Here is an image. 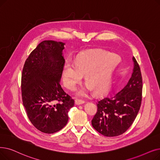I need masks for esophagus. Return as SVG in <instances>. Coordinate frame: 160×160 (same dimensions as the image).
Masks as SVG:
<instances>
[{"instance_id":"obj_1","label":"esophagus","mask_w":160,"mask_h":160,"mask_svg":"<svg viewBox=\"0 0 160 160\" xmlns=\"http://www.w3.org/2000/svg\"><path fill=\"white\" fill-rule=\"evenodd\" d=\"M83 103H84V101L83 100H80V99H76L75 100L76 105H82V104H83Z\"/></svg>"}]
</instances>
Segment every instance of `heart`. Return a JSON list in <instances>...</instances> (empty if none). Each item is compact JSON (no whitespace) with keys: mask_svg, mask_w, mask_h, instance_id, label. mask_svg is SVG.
Returning a JSON list of instances; mask_svg holds the SVG:
<instances>
[{"mask_svg":"<svg viewBox=\"0 0 160 160\" xmlns=\"http://www.w3.org/2000/svg\"><path fill=\"white\" fill-rule=\"evenodd\" d=\"M120 61L116 54H109L100 51H92L81 55L75 64L67 61L63 69L65 86L74 89L84 74L87 85L78 92V95L84 97L93 90L96 94L103 92L109 86L113 72Z\"/></svg>","mask_w":160,"mask_h":160,"instance_id":"heart-1","label":"heart"}]
</instances>
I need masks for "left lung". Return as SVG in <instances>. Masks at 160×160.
I'll list each match as a JSON object with an SVG mask.
<instances>
[{
  "instance_id": "1",
  "label": "left lung",
  "mask_w": 160,
  "mask_h": 160,
  "mask_svg": "<svg viewBox=\"0 0 160 160\" xmlns=\"http://www.w3.org/2000/svg\"><path fill=\"white\" fill-rule=\"evenodd\" d=\"M133 73L118 92L102 97L97 102V111L92 120L93 128L106 137L125 133L133 123L142 101V80L141 69L133 58Z\"/></svg>"
}]
</instances>
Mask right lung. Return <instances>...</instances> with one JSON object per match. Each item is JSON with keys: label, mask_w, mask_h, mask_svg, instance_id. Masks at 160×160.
I'll return each instance as SVG.
<instances>
[{"label": "right lung", "mask_w": 160, "mask_h": 160, "mask_svg": "<svg viewBox=\"0 0 160 160\" xmlns=\"http://www.w3.org/2000/svg\"><path fill=\"white\" fill-rule=\"evenodd\" d=\"M65 44L44 40L26 59L22 74V95L29 120L37 129L53 133L68 122L74 100L60 85L65 64Z\"/></svg>", "instance_id": "add662e5"}]
</instances>
